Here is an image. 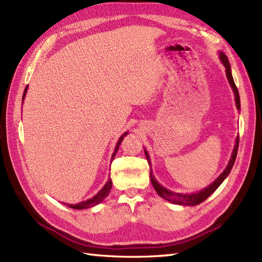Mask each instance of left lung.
I'll list each match as a JSON object with an SVG mask.
<instances>
[{
    "label": "left lung",
    "mask_w": 262,
    "mask_h": 262,
    "mask_svg": "<svg viewBox=\"0 0 262 262\" xmlns=\"http://www.w3.org/2000/svg\"><path fill=\"white\" fill-rule=\"evenodd\" d=\"M220 59L221 62H223V64L225 65L226 67V74H227V78L228 80H229V84L230 86L232 87V91L234 93V99H236V105H237V108L240 110V97H239V93H238V89L236 84H234L233 82V78H232V74H231V69H230V64H229V61H228V57L226 56V54H224L223 52H220ZM238 146H239V136L237 137L236 139V145H234V148L232 150V155H231V158L229 160V163H228L226 169L220 173V176L214 180V182L209 185L208 187H206L205 189H203L201 191H198V192H195V193H178V192H172L168 189H166L165 187L160 186L159 183H157V180L155 179V177L152 176V171L150 169V182L154 186V188H155L156 192L158 193V195L170 201V203L172 204H177V205H184V206H196V205H199L203 203L204 200H206L208 197H209L211 193L216 190L218 187L221 185V183L224 182V180L226 179V177L229 175V172L232 168V166L234 164V162H236V157H237V152H238ZM145 155H146V158L147 160H148V164H149V167H151V164H150V160H149V156H148V152H147L145 150Z\"/></svg>",
    "instance_id": "8db88e82"
}]
</instances>
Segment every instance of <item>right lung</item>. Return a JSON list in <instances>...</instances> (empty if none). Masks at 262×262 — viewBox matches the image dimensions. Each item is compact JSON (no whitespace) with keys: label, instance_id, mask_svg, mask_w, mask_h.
I'll list each match as a JSON object with an SVG mask.
<instances>
[{"label":"right lung","instance_id":"right-lung-1","mask_svg":"<svg viewBox=\"0 0 262 262\" xmlns=\"http://www.w3.org/2000/svg\"><path fill=\"white\" fill-rule=\"evenodd\" d=\"M26 91H28V86H26V89H25V91H24L23 98H22V99H24V97H25ZM127 134H128V133H124L123 135L119 137L118 142H117V144H116V147H115V150H114V152H113L112 160H113L114 158H115V156H116V152H117V150H118V147H119L120 143H122V140L124 139V137L127 135ZM111 189H112V179L110 178V179H108V182H107V183L105 184V186L103 187V188L100 189V190H99V191L96 193V195L94 196L93 198H90L89 200L82 201V203L76 204V205H67V206H70L71 208H73V209H87V208L94 207V206L98 205L99 203H102V201H103L107 196L110 195V191H111Z\"/></svg>","mask_w":262,"mask_h":262}]
</instances>
